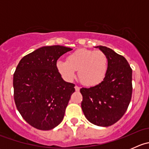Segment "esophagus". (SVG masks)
<instances>
[{"label": "esophagus", "mask_w": 149, "mask_h": 149, "mask_svg": "<svg viewBox=\"0 0 149 149\" xmlns=\"http://www.w3.org/2000/svg\"><path fill=\"white\" fill-rule=\"evenodd\" d=\"M75 89H76V91H79V90H80V87L78 86H75Z\"/></svg>", "instance_id": "obj_1"}]
</instances>
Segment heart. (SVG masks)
<instances>
[{
    "mask_svg": "<svg viewBox=\"0 0 149 149\" xmlns=\"http://www.w3.org/2000/svg\"><path fill=\"white\" fill-rule=\"evenodd\" d=\"M56 67L61 76L72 81L79 70V78L82 84L88 86L98 85L104 79L108 68L106 55L100 50L79 49L68 56L67 61H58Z\"/></svg>",
    "mask_w": 149,
    "mask_h": 149,
    "instance_id": "1",
    "label": "heart"
}]
</instances>
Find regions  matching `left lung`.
I'll list each match as a JSON object with an SVG mask.
<instances>
[{"mask_svg": "<svg viewBox=\"0 0 149 149\" xmlns=\"http://www.w3.org/2000/svg\"><path fill=\"white\" fill-rule=\"evenodd\" d=\"M108 60L102 81L90 88H81V108L90 123L108 127L117 123L127 111L133 91L132 69L127 60L110 48L98 46Z\"/></svg>", "mask_w": 149, "mask_h": 149, "instance_id": "left-lung-1", "label": "left lung"}]
</instances>
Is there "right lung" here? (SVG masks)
<instances>
[{
  "label": "right lung",
  "mask_w": 149,
  "mask_h": 149,
  "mask_svg": "<svg viewBox=\"0 0 149 149\" xmlns=\"http://www.w3.org/2000/svg\"><path fill=\"white\" fill-rule=\"evenodd\" d=\"M71 48L45 46L25 55L13 74L16 108L30 125L49 130L64 118L75 84L65 82L56 67L58 58Z\"/></svg>",
  "instance_id": "1"
}]
</instances>
